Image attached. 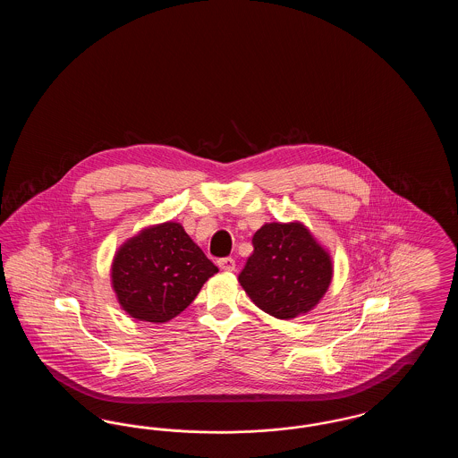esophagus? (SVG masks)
I'll return each mask as SVG.
<instances>
[{"instance_id":"obj_1","label":"esophagus","mask_w":458,"mask_h":458,"mask_svg":"<svg viewBox=\"0 0 458 458\" xmlns=\"http://www.w3.org/2000/svg\"><path fill=\"white\" fill-rule=\"evenodd\" d=\"M218 266L223 271H235V261L232 258H223L219 259Z\"/></svg>"}]
</instances>
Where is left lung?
I'll return each mask as SVG.
<instances>
[{"mask_svg": "<svg viewBox=\"0 0 458 458\" xmlns=\"http://www.w3.org/2000/svg\"><path fill=\"white\" fill-rule=\"evenodd\" d=\"M239 282L249 299L276 319H295L321 302L333 259L301 221L264 223Z\"/></svg>", "mask_w": 458, "mask_h": 458, "instance_id": "obj_1", "label": "left lung"}]
</instances>
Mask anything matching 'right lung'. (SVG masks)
<instances>
[{
	"label": "right lung",
	"mask_w": 458,
	"mask_h": 458,
	"mask_svg": "<svg viewBox=\"0 0 458 458\" xmlns=\"http://www.w3.org/2000/svg\"><path fill=\"white\" fill-rule=\"evenodd\" d=\"M109 273L120 307L137 321L161 325L192 304L218 267L180 223L165 221L125 240Z\"/></svg>",
	"instance_id": "add662e5"
}]
</instances>
